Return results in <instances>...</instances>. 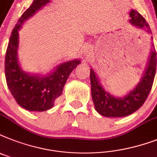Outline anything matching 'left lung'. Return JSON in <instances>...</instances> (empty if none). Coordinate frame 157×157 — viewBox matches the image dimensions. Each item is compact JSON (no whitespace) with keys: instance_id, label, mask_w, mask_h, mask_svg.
Instances as JSON below:
<instances>
[{"instance_id":"left-lung-1","label":"left lung","mask_w":157,"mask_h":157,"mask_svg":"<svg viewBox=\"0 0 157 157\" xmlns=\"http://www.w3.org/2000/svg\"><path fill=\"white\" fill-rule=\"evenodd\" d=\"M130 21L133 25L144 28L147 32H151L149 25L142 15L136 10L130 13ZM156 70V52L151 51L147 69L143 76L141 81L129 94L123 98L111 96L104 90L100 81L93 69L90 70L91 94L95 109L101 115L105 117H125L129 115L144 105L147 100L153 85Z\"/></svg>"}]
</instances>
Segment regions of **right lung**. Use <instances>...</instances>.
Instances as JSON below:
<instances>
[{
  "instance_id": "obj_1",
  "label": "right lung",
  "mask_w": 157,
  "mask_h": 157,
  "mask_svg": "<svg viewBox=\"0 0 157 157\" xmlns=\"http://www.w3.org/2000/svg\"><path fill=\"white\" fill-rule=\"evenodd\" d=\"M35 0L19 18L12 31L6 50L5 73L10 93L20 106L30 111H44L53 107L55 101L60 96L70 73L81 63L78 59L59 66L48 76H30L21 71L17 63L18 30L24 21L49 2Z\"/></svg>"
}]
</instances>
